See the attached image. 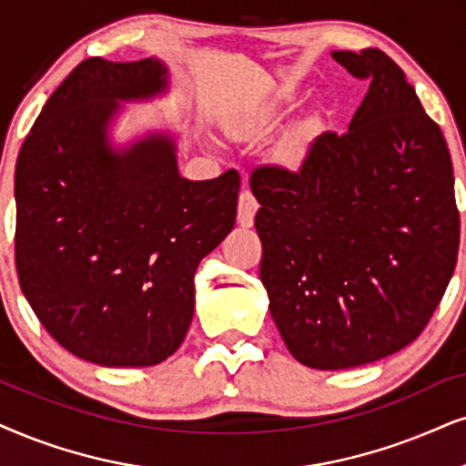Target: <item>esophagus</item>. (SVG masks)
Listing matches in <instances>:
<instances>
[{"label":"esophagus","mask_w":466,"mask_h":466,"mask_svg":"<svg viewBox=\"0 0 466 466\" xmlns=\"http://www.w3.org/2000/svg\"><path fill=\"white\" fill-rule=\"evenodd\" d=\"M258 208H260V206H258L256 198L251 196V191L240 193V198H238V217H237L238 226L240 228H251L253 226V217H256Z\"/></svg>","instance_id":"1"}]
</instances>
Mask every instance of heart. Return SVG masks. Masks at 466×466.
<instances>
[{"label":"heart","mask_w":466,"mask_h":466,"mask_svg":"<svg viewBox=\"0 0 466 466\" xmlns=\"http://www.w3.org/2000/svg\"><path fill=\"white\" fill-rule=\"evenodd\" d=\"M251 127H256V120H249V122H238V125H237V131H238V133H245V131H249Z\"/></svg>","instance_id":"1"}]
</instances>
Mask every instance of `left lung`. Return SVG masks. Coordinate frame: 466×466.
Wrapping results in <instances>:
<instances>
[{
	"label": "left lung",
	"instance_id": "obj_1",
	"mask_svg": "<svg viewBox=\"0 0 466 466\" xmlns=\"http://www.w3.org/2000/svg\"><path fill=\"white\" fill-rule=\"evenodd\" d=\"M368 79L344 135L322 133L297 172L258 167L260 279L299 363L346 370L409 346L456 267L461 217L439 125L379 49L333 51Z\"/></svg>",
	"mask_w": 466,
	"mask_h": 466
}]
</instances>
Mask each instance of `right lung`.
<instances>
[{
  "mask_svg": "<svg viewBox=\"0 0 466 466\" xmlns=\"http://www.w3.org/2000/svg\"><path fill=\"white\" fill-rule=\"evenodd\" d=\"M167 92L158 57H90L51 94L16 158L21 290L57 344L103 368L178 350L199 262L237 221L234 169L193 182L180 176L176 133L111 137L122 105Z\"/></svg>",
  "mask_w": 466,
  "mask_h": 466,
  "instance_id": "1",
  "label": "right lung"
}]
</instances>
